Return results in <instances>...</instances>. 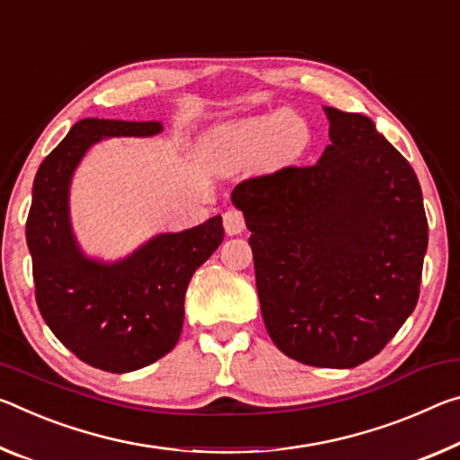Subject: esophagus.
Returning <instances> with one entry per match:
<instances>
[{
    "mask_svg": "<svg viewBox=\"0 0 460 460\" xmlns=\"http://www.w3.org/2000/svg\"><path fill=\"white\" fill-rule=\"evenodd\" d=\"M223 225H225V231H227V235H239V233L245 231V217L242 210L229 208L225 210L223 215Z\"/></svg>",
    "mask_w": 460,
    "mask_h": 460,
    "instance_id": "34e87169",
    "label": "esophagus"
}]
</instances>
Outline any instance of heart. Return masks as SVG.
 Masks as SVG:
<instances>
[{"label": "heart", "instance_id": "heart-1", "mask_svg": "<svg viewBox=\"0 0 460 460\" xmlns=\"http://www.w3.org/2000/svg\"><path fill=\"white\" fill-rule=\"evenodd\" d=\"M309 125L295 112L261 116L243 122L231 133V143L243 153H261L274 162H288L309 145Z\"/></svg>", "mask_w": 460, "mask_h": 460}]
</instances>
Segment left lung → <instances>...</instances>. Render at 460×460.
Instances as JSON below:
<instances>
[{
	"label": "left lung",
	"instance_id": "8db88e82",
	"mask_svg": "<svg viewBox=\"0 0 460 460\" xmlns=\"http://www.w3.org/2000/svg\"><path fill=\"white\" fill-rule=\"evenodd\" d=\"M313 165L239 181L261 317L276 348L309 367L376 356L420 296L428 218L413 167L368 116L325 108Z\"/></svg>",
	"mask_w": 460,
	"mask_h": 460
}]
</instances>
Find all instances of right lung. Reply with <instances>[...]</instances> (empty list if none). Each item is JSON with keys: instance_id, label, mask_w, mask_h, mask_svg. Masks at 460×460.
Masks as SVG:
<instances>
[{"instance_id": "add662e5", "label": "right lung", "mask_w": 460, "mask_h": 460, "mask_svg": "<svg viewBox=\"0 0 460 460\" xmlns=\"http://www.w3.org/2000/svg\"><path fill=\"white\" fill-rule=\"evenodd\" d=\"M162 122L84 119L36 172L26 242L36 305L50 332L79 360L130 373L172 352L184 323V295L196 268L225 237L223 218L164 233L133 256L100 264L77 250L69 225L71 173L102 137H149Z\"/></svg>"}]
</instances>
